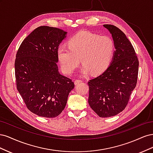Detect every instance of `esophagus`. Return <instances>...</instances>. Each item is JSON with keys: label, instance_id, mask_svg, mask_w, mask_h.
I'll return each instance as SVG.
<instances>
[{"label": "esophagus", "instance_id": "1", "mask_svg": "<svg viewBox=\"0 0 153 153\" xmlns=\"http://www.w3.org/2000/svg\"><path fill=\"white\" fill-rule=\"evenodd\" d=\"M83 81L82 80H78V79H76V80H75V85H77V84H80V83H82Z\"/></svg>", "mask_w": 153, "mask_h": 153}]
</instances>
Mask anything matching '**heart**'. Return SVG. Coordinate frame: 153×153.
<instances>
[{"mask_svg": "<svg viewBox=\"0 0 153 153\" xmlns=\"http://www.w3.org/2000/svg\"><path fill=\"white\" fill-rule=\"evenodd\" d=\"M69 47H60L58 59L63 71L71 74L80 62L82 73L92 75L103 73L112 61L115 43L109 36H100L88 31H81L69 39Z\"/></svg>", "mask_w": 153, "mask_h": 153, "instance_id": "1", "label": "heart"}]
</instances>
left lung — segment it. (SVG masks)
Segmentation results:
<instances>
[{
  "label": "left lung",
  "instance_id": "left-lung-1",
  "mask_svg": "<svg viewBox=\"0 0 153 153\" xmlns=\"http://www.w3.org/2000/svg\"><path fill=\"white\" fill-rule=\"evenodd\" d=\"M112 36L115 51L110 66L101 75L88 82V102L100 117H110L121 112L135 89L139 62L126 35L117 27L105 24Z\"/></svg>",
  "mask_w": 153,
  "mask_h": 153
}]
</instances>
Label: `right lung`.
<instances>
[{"label": "right lung", "mask_w": 153, "mask_h": 153, "mask_svg": "<svg viewBox=\"0 0 153 153\" xmlns=\"http://www.w3.org/2000/svg\"><path fill=\"white\" fill-rule=\"evenodd\" d=\"M67 32L41 26L22 41L15 62L17 89L30 112L41 117L58 116L75 87L71 79L59 72V46Z\"/></svg>", "instance_id": "obj_1"}]
</instances>
